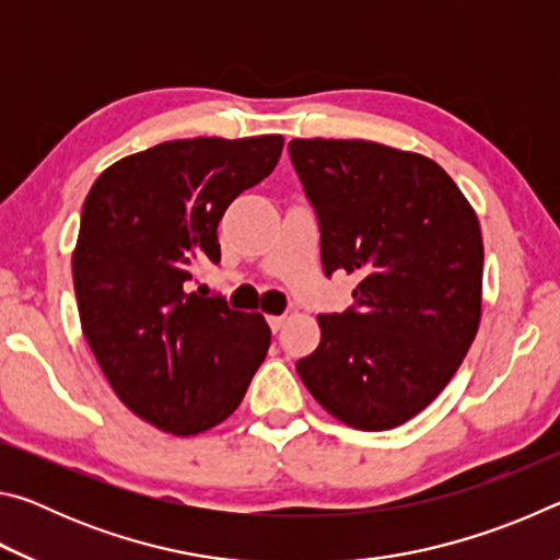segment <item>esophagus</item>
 <instances>
[{"instance_id": "esophagus-1", "label": "esophagus", "mask_w": 560, "mask_h": 560, "mask_svg": "<svg viewBox=\"0 0 560 560\" xmlns=\"http://www.w3.org/2000/svg\"><path fill=\"white\" fill-rule=\"evenodd\" d=\"M283 320H287V316H267V324L271 328V334H279L281 326H283Z\"/></svg>"}]
</instances>
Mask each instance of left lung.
<instances>
[{
    "label": "left lung",
    "mask_w": 560,
    "mask_h": 560,
    "mask_svg": "<svg viewBox=\"0 0 560 560\" xmlns=\"http://www.w3.org/2000/svg\"><path fill=\"white\" fill-rule=\"evenodd\" d=\"M320 264L360 273L353 306L320 314L296 371L355 430H393L457 373L481 316L479 220L434 160L368 140H291Z\"/></svg>",
    "instance_id": "left-lung-1"
}]
</instances>
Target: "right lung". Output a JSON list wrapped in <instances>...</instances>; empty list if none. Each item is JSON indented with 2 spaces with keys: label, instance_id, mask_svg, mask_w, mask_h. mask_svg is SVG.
I'll list each match as a JSON object with an SVG mask.
<instances>
[{
  "label": "right lung",
  "instance_id": "right-lung-1",
  "mask_svg": "<svg viewBox=\"0 0 560 560\" xmlns=\"http://www.w3.org/2000/svg\"><path fill=\"white\" fill-rule=\"evenodd\" d=\"M281 136L170 140L110 165L83 202L73 289L83 336L128 410L173 434L226 420L271 343L261 314L192 291L220 224L271 175Z\"/></svg>",
  "mask_w": 560,
  "mask_h": 560
}]
</instances>
